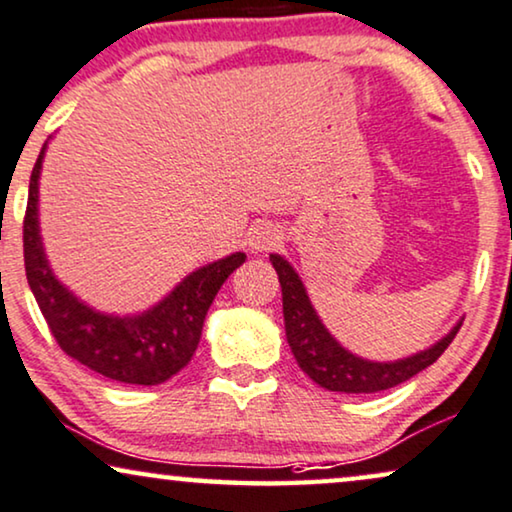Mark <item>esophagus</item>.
I'll use <instances>...</instances> for the list:
<instances>
[{
  "mask_svg": "<svg viewBox=\"0 0 512 512\" xmlns=\"http://www.w3.org/2000/svg\"><path fill=\"white\" fill-rule=\"evenodd\" d=\"M278 241H281V234L274 227H257L255 231H252L250 236V248L262 252V250H271L274 245H278Z\"/></svg>",
  "mask_w": 512,
  "mask_h": 512,
  "instance_id": "obj_1",
  "label": "esophagus"
}]
</instances>
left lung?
Returning a JSON list of instances; mask_svg holds the SVG:
<instances>
[{"label": "left lung", "instance_id": "8db88e82", "mask_svg": "<svg viewBox=\"0 0 512 512\" xmlns=\"http://www.w3.org/2000/svg\"><path fill=\"white\" fill-rule=\"evenodd\" d=\"M271 264H274L283 290L285 335H288L292 356H295L297 365L327 391L377 393L403 384L414 374L426 370L428 365H433L447 351L463 323L461 320L445 339H440L438 344L417 353V356L398 360V363H370V360L356 358L353 353L342 349L330 337V332L325 330L316 311H313L295 269L278 255H271Z\"/></svg>", "mask_w": 512, "mask_h": 512}]
</instances>
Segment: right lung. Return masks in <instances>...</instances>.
<instances>
[{
  "label": "right lung",
  "mask_w": 512,
  "mask_h": 512,
  "mask_svg": "<svg viewBox=\"0 0 512 512\" xmlns=\"http://www.w3.org/2000/svg\"><path fill=\"white\" fill-rule=\"evenodd\" d=\"M42 156L44 149L30 177L23 220V255L27 283L51 335L67 356L102 377L140 386L163 384L192 360L217 290L231 271L241 267L245 255L236 252L194 271L159 306L142 316L114 318L95 313L72 297L46 264L37 227V182Z\"/></svg>",
  "instance_id": "right-lung-1"
}]
</instances>
